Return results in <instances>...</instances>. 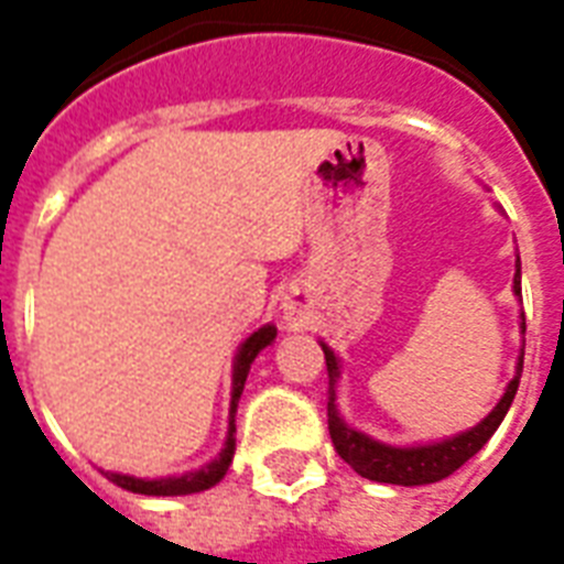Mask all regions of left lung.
Masks as SVG:
<instances>
[{
	"label": "left lung",
	"mask_w": 564,
	"mask_h": 564,
	"mask_svg": "<svg viewBox=\"0 0 564 564\" xmlns=\"http://www.w3.org/2000/svg\"><path fill=\"white\" fill-rule=\"evenodd\" d=\"M514 292H521V257H518V274H514ZM523 330H527V322H523ZM322 351H325V367H328V432L330 441H334V449L346 464H351V470L360 473L364 479H372V482H387V485H429L441 482L446 476H453L464 462H470L473 455L479 453L491 435L500 429L502 416L511 408V399L518 393V384H521L523 372V358L518 360V376L511 378L506 397L500 399V405L494 408L491 414L485 416L482 423L464 432L458 437H449V441H441V444L429 446H408V449H399V446H384L372 441V437L360 435L355 429L343 423L334 408V381L339 376V364L334 358V351L322 343Z\"/></svg>",
	"instance_id": "8db88e82"
}]
</instances>
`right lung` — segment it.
I'll return each instance as SVG.
<instances>
[{"label": "right lung", "instance_id": "right-lung-1", "mask_svg": "<svg viewBox=\"0 0 564 564\" xmlns=\"http://www.w3.org/2000/svg\"><path fill=\"white\" fill-rule=\"evenodd\" d=\"M278 334L274 325H265V328L253 330L251 337L245 339L242 349L236 355V367H234V402H230V432H227V444L221 449V455L209 462L204 470L197 473H186V476H171V479H135V476H120V473H106L111 482L123 488V491H132V494H148V497H180V494H197V491H206V488H213L215 482H221L225 479L227 467L234 462V449H236V441H234V414H236V402L242 397V387H245V378H248V369H251L253 358L260 355V351L269 346Z\"/></svg>", "mask_w": 564, "mask_h": 564}]
</instances>
